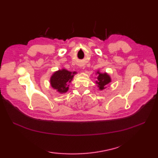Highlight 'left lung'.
Listing matches in <instances>:
<instances>
[{"label":"left lung","mask_w":158,"mask_h":158,"mask_svg":"<svg viewBox=\"0 0 158 158\" xmlns=\"http://www.w3.org/2000/svg\"><path fill=\"white\" fill-rule=\"evenodd\" d=\"M98 73V81H96V83L98 84V87L100 90L104 89L105 88V85L109 84L110 82V77L109 75H107L106 73H100L98 71L97 72Z\"/></svg>","instance_id":"8db88e82"}]
</instances>
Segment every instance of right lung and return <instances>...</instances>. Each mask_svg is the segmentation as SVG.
Returning a JSON list of instances; mask_svg holds the SVG:
<instances>
[{
  "label": "right lung",
  "mask_w": 158,
  "mask_h": 158,
  "mask_svg": "<svg viewBox=\"0 0 158 158\" xmlns=\"http://www.w3.org/2000/svg\"><path fill=\"white\" fill-rule=\"evenodd\" d=\"M76 72H70L66 69L59 70L53 74L50 83L53 89L60 93H65L69 89V83L71 81Z\"/></svg>",
  "instance_id": "right-lung-1"
}]
</instances>
